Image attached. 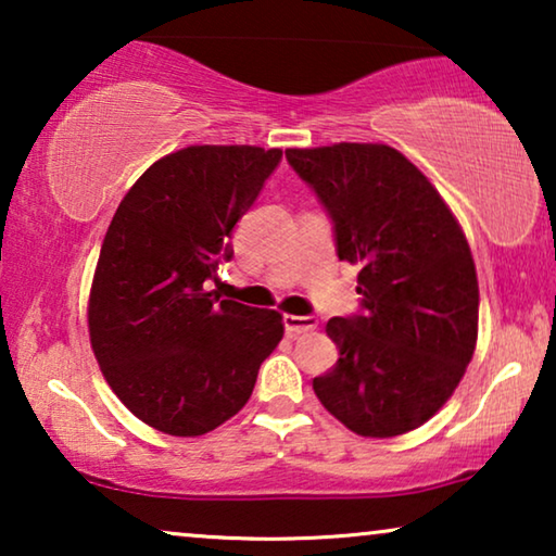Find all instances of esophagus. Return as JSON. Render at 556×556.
Masks as SVG:
<instances>
[{
  "instance_id": "esophagus-1",
  "label": "esophagus",
  "mask_w": 556,
  "mask_h": 556,
  "mask_svg": "<svg viewBox=\"0 0 556 556\" xmlns=\"http://www.w3.org/2000/svg\"><path fill=\"white\" fill-rule=\"evenodd\" d=\"M283 326H286V331L291 333V337H299V333L314 331L316 326H318V321H316L314 316H293V314H286V316H283Z\"/></svg>"
}]
</instances>
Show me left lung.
Instances as JSON below:
<instances>
[{"mask_svg": "<svg viewBox=\"0 0 556 556\" xmlns=\"http://www.w3.org/2000/svg\"><path fill=\"white\" fill-rule=\"evenodd\" d=\"M359 265L362 316L326 324L339 362L314 379L321 405L362 438L420 428L451 400L478 341L466 232L430 179L387 143L286 149Z\"/></svg>", "mask_w": 556, "mask_h": 556, "instance_id": "1", "label": "left lung"}]
</instances>
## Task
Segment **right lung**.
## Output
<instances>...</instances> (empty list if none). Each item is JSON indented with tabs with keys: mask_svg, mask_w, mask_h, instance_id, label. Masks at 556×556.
<instances>
[{
	"mask_svg": "<svg viewBox=\"0 0 556 556\" xmlns=\"http://www.w3.org/2000/svg\"><path fill=\"white\" fill-rule=\"evenodd\" d=\"M283 151L187 147L121 200L98 255L88 333L105 382L149 428L197 438L238 415L283 316L204 288Z\"/></svg>",
	"mask_w": 556,
	"mask_h": 556,
	"instance_id": "1",
	"label": "right lung"
}]
</instances>
